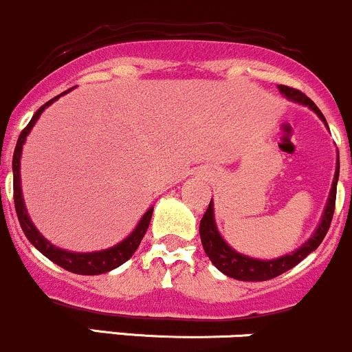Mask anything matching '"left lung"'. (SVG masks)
<instances>
[{
  "mask_svg": "<svg viewBox=\"0 0 352 352\" xmlns=\"http://www.w3.org/2000/svg\"><path fill=\"white\" fill-rule=\"evenodd\" d=\"M280 92L283 96H287L290 101L300 102V104L309 106L310 109L316 111L317 116L327 124L324 114L320 113V109L317 108L316 102L310 98H307L302 91L288 86H278ZM338 179H339V164L338 170H336L334 182H332L331 195H329L327 206H325L322 221H320L319 228L314 232L312 238L309 239L303 246L295 250L292 254H285V256L276 258V260H254V258L244 256L239 254L238 251L232 250L231 246H228V243L221 238V234L217 232L216 221H214V209H212V201L209 202L204 217L201 219V226H199V232H201V241L204 246L206 254L209 256V260L216 265L217 270L224 273V275L231 276V278L241 280V282H265V280H272L275 276L282 275V273L288 272L290 268H294L295 265H298L307 254L312 253L314 250L319 248V244L322 243V239L327 234L329 228H331L332 216H334V207H336V192H338Z\"/></svg>",
  "mask_w": 352,
  "mask_h": 352,
  "instance_id": "left-lung-1",
  "label": "left lung"
}]
</instances>
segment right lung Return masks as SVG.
Returning a JSON list of instances; mask_svg holds the SVG:
<instances>
[{"mask_svg":"<svg viewBox=\"0 0 352 352\" xmlns=\"http://www.w3.org/2000/svg\"><path fill=\"white\" fill-rule=\"evenodd\" d=\"M70 91V89H69ZM65 91V92H69ZM62 92V94H65ZM60 94V96H62ZM60 96H55L54 99H50L49 102L42 106L33 118L30 120V123L25 126L23 131L20 133L18 136V142H16V148H14V153H13V199H14V209H16V216L18 221H20L21 229H23L25 236L28 238V241L40 251V253L45 254L49 260L57 263L58 266H62L64 270L67 272L77 273V275H101V273L111 272V270L118 268L120 265H123L124 261H128L129 258L133 256L136 250H138L140 243H142L143 236H145L148 226H150V219H151V214H153V207L146 210L145 216L142 217L138 226H136L135 231L128 236L124 241H121L116 246L109 248V250L104 251H96V253H70V251L60 250V248L54 246L40 234L38 231L35 229V226L32 224L30 221L27 209H25L23 204V197H21V186H20V157H21V148H23L25 138L30 133V129L33 128V124L36 123L38 116L42 114V111L50 106L55 99H58Z\"/></svg>","mask_w":352,"mask_h":352,"instance_id":"right-lung-1","label":"right lung"}]
</instances>
